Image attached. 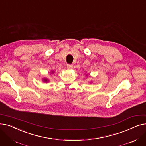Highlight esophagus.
Returning a JSON list of instances; mask_svg holds the SVG:
<instances>
[{
    "mask_svg": "<svg viewBox=\"0 0 146 146\" xmlns=\"http://www.w3.org/2000/svg\"><path fill=\"white\" fill-rule=\"evenodd\" d=\"M73 66L72 64H67V67L68 69H72L73 68Z\"/></svg>",
    "mask_w": 146,
    "mask_h": 146,
    "instance_id": "esophagus-1",
    "label": "esophagus"
}]
</instances>
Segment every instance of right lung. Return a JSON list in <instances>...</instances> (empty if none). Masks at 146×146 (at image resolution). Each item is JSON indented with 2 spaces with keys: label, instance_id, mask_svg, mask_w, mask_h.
<instances>
[{
  "label": "right lung",
  "instance_id": "obj_1",
  "mask_svg": "<svg viewBox=\"0 0 146 146\" xmlns=\"http://www.w3.org/2000/svg\"><path fill=\"white\" fill-rule=\"evenodd\" d=\"M52 73H53V72H52ZM43 81H44V82H47L48 81V80L47 79H43Z\"/></svg>",
  "mask_w": 146,
  "mask_h": 146
}]
</instances>
